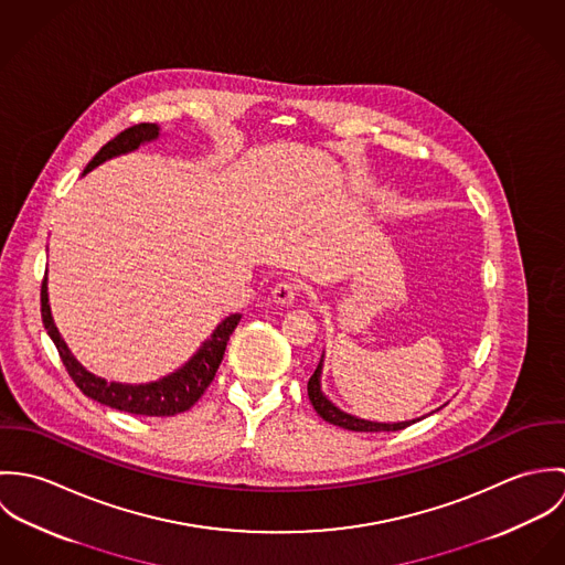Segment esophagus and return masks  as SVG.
Segmentation results:
<instances>
[{
    "label": "esophagus",
    "mask_w": 565,
    "mask_h": 565,
    "mask_svg": "<svg viewBox=\"0 0 565 565\" xmlns=\"http://www.w3.org/2000/svg\"><path fill=\"white\" fill-rule=\"evenodd\" d=\"M298 294H300L298 282H294V280H280V282L271 289V300H274L276 305H291Z\"/></svg>",
    "instance_id": "34e87169"
}]
</instances>
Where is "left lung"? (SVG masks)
Segmentation results:
<instances>
[{"instance_id": "obj_1", "label": "left lung", "mask_w": 565, "mask_h": 565, "mask_svg": "<svg viewBox=\"0 0 565 565\" xmlns=\"http://www.w3.org/2000/svg\"><path fill=\"white\" fill-rule=\"evenodd\" d=\"M322 365L323 354L322 359H320V363H318V370H316V372H313V376L309 379L307 390H309V401L313 404V408L318 411V415H320L322 419H326V422H330V424H334V426H341V428H345V430H356V433H381V430H403L406 426L415 424L417 419H422V417H417V419H408V422L385 424V422H370V419H361V417H354V415H350V413L341 411L339 406H334V404L330 403V401H328V398L322 394V385H320V379H322Z\"/></svg>"}]
</instances>
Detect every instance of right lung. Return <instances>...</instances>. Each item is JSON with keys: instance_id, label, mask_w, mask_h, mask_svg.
Instances as JSON below:
<instances>
[{"instance_id": "right-lung-1", "label": "right lung", "mask_w": 565, "mask_h": 565, "mask_svg": "<svg viewBox=\"0 0 565 565\" xmlns=\"http://www.w3.org/2000/svg\"><path fill=\"white\" fill-rule=\"evenodd\" d=\"M157 124H137L132 128H126L115 139H110L95 157L84 167V173L95 169L108 159H115L119 154L137 150L141 143L154 141L159 137ZM41 318L47 334L56 343V350L63 359L65 370L70 372L72 381L81 387L82 394L106 404L117 411H126L132 415H150V417H167L182 411H189L193 404L202 398L206 387L213 383L217 367L224 359L226 343L242 320V313H235L220 323L213 334L200 345V350L173 374L164 376L161 381L148 383V385H121V383H108L90 372H86L81 363L70 352L67 343L63 341L56 323L52 320L50 300H47V276L41 285Z\"/></svg>"}]
</instances>
